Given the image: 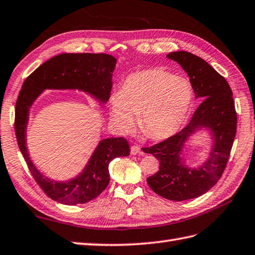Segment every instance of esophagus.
I'll use <instances>...</instances> for the list:
<instances>
[{"instance_id":"esophagus-1","label":"esophagus","mask_w":255,"mask_h":255,"mask_svg":"<svg viewBox=\"0 0 255 255\" xmlns=\"http://www.w3.org/2000/svg\"><path fill=\"white\" fill-rule=\"evenodd\" d=\"M131 154L132 155H143L144 152L140 149V147L137 145H133L131 146Z\"/></svg>"}]
</instances>
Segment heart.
<instances>
[{
	"label": "heart",
	"instance_id": "b5f03b06",
	"mask_svg": "<svg viewBox=\"0 0 255 255\" xmlns=\"http://www.w3.org/2000/svg\"><path fill=\"white\" fill-rule=\"evenodd\" d=\"M192 100L193 89L189 80L165 70L149 69L126 78L120 92L112 95L110 115L122 132L132 131L134 116H139L145 136L162 140L180 131Z\"/></svg>",
	"mask_w": 255,
	"mask_h": 255
}]
</instances>
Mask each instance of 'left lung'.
Wrapping results in <instances>:
<instances>
[{"label":"left lung","mask_w":255,"mask_h":255,"mask_svg":"<svg viewBox=\"0 0 255 255\" xmlns=\"http://www.w3.org/2000/svg\"><path fill=\"white\" fill-rule=\"evenodd\" d=\"M167 58L182 66L195 97L203 100L188 126L160 143L143 147V151L159 161L158 171L147 178L149 188L167 200L180 202L203 195L222 178L236 136L237 112L228 82L207 62L186 51L171 52ZM201 126L211 128L214 146L209 161L196 171L184 167L180 155L185 139Z\"/></svg>","instance_id":"left-lung-1"}]
</instances>
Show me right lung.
<instances>
[{
	"label": "right lung",
	"mask_w": 255,
	"mask_h": 255,
	"mask_svg": "<svg viewBox=\"0 0 255 255\" xmlns=\"http://www.w3.org/2000/svg\"><path fill=\"white\" fill-rule=\"evenodd\" d=\"M116 58L106 53H64L44 62L22 83L15 107V134L27 167L47 196L65 205L84 204L97 197L109 184V163L129 154L124 137L103 139L81 175L69 182H54L32 165L25 146L28 111L43 89H82L106 103L112 88Z\"/></svg>",
	"instance_id": "add662e5"
}]
</instances>
